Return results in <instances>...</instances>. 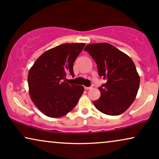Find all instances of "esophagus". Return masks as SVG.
Masks as SVG:
<instances>
[{
  "label": "esophagus",
  "instance_id": "esophagus-1",
  "mask_svg": "<svg viewBox=\"0 0 159 159\" xmlns=\"http://www.w3.org/2000/svg\"><path fill=\"white\" fill-rule=\"evenodd\" d=\"M93 85H91L90 87H84V89H85L86 90H91V89H93Z\"/></svg>",
  "mask_w": 159,
  "mask_h": 159
}]
</instances>
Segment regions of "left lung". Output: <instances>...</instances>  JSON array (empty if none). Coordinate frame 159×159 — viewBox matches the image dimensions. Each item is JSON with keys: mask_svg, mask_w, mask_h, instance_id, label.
Segmentation results:
<instances>
[{"mask_svg": "<svg viewBox=\"0 0 159 159\" xmlns=\"http://www.w3.org/2000/svg\"><path fill=\"white\" fill-rule=\"evenodd\" d=\"M84 50L96 63L100 77L106 80L98 88L100 98L93 101L95 108L111 116L121 114L133 103L140 85V77L134 62L106 43L88 45Z\"/></svg>", "mask_w": 159, "mask_h": 159, "instance_id": "1", "label": "left lung"}]
</instances>
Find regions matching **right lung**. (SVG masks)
<instances>
[{"instance_id":"add662e5","label":"right lung","mask_w":159,"mask_h":159,"mask_svg":"<svg viewBox=\"0 0 159 159\" xmlns=\"http://www.w3.org/2000/svg\"><path fill=\"white\" fill-rule=\"evenodd\" d=\"M84 43H66L43 53L28 74L32 101L47 116L58 118L71 111L84 92V87L66 82V76H75L74 62Z\"/></svg>"}]
</instances>
